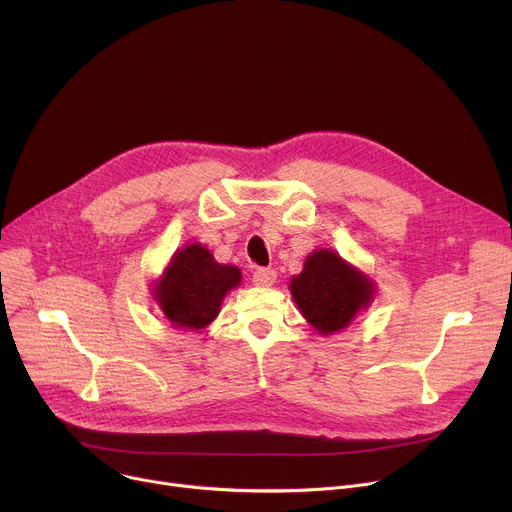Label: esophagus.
<instances>
[{
	"instance_id": "1",
	"label": "esophagus",
	"mask_w": 512,
	"mask_h": 512,
	"mask_svg": "<svg viewBox=\"0 0 512 512\" xmlns=\"http://www.w3.org/2000/svg\"><path fill=\"white\" fill-rule=\"evenodd\" d=\"M252 281L258 287H272L274 283H277V270H274V268H258L252 274Z\"/></svg>"
}]
</instances>
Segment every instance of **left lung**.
Segmentation results:
<instances>
[{
  "label": "left lung",
  "instance_id": "8db88e82",
  "mask_svg": "<svg viewBox=\"0 0 512 512\" xmlns=\"http://www.w3.org/2000/svg\"><path fill=\"white\" fill-rule=\"evenodd\" d=\"M291 295L307 324L330 336L355 320L375 299V281L330 248L313 250L291 279Z\"/></svg>",
  "mask_w": 512,
  "mask_h": 512
}]
</instances>
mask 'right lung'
Instances as JSON below:
<instances>
[{"label": "right lung", "instance_id": "right-lung-1", "mask_svg": "<svg viewBox=\"0 0 512 512\" xmlns=\"http://www.w3.org/2000/svg\"><path fill=\"white\" fill-rule=\"evenodd\" d=\"M240 283L238 266L217 262L209 248L194 242L176 250L153 281L151 295L172 328L199 332L219 316L225 295Z\"/></svg>", "mask_w": 512, "mask_h": 512}]
</instances>
